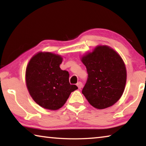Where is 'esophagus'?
<instances>
[{"label": "esophagus", "mask_w": 146, "mask_h": 146, "mask_svg": "<svg viewBox=\"0 0 146 146\" xmlns=\"http://www.w3.org/2000/svg\"><path fill=\"white\" fill-rule=\"evenodd\" d=\"M76 86H78V89H80H80L82 88V86H83V85H82V82H78L77 84H76Z\"/></svg>", "instance_id": "1"}]
</instances>
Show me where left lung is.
Wrapping results in <instances>:
<instances>
[{
	"instance_id": "8db88e82",
	"label": "left lung",
	"mask_w": 146,
	"mask_h": 146,
	"mask_svg": "<svg viewBox=\"0 0 146 146\" xmlns=\"http://www.w3.org/2000/svg\"><path fill=\"white\" fill-rule=\"evenodd\" d=\"M88 79L82 93L94 108L102 110L120 99L126 82V69L120 55L106 46L96 47L82 58Z\"/></svg>"
}]
</instances>
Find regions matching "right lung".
<instances>
[{"label": "right lung", "mask_w": 146, "mask_h": 146, "mask_svg": "<svg viewBox=\"0 0 146 146\" xmlns=\"http://www.w3.org/2000/svg\"><path fill=\"white\" fill-rule=\"evenodd\" d=\"M60 55L38 53L29 61L26 71V85L35 102L44 108L56 110L62 107L71 92L78 88L69 82L68 71L62 70Z\"/></svg>", "instance_id": "add662e5"}]
</instances>
